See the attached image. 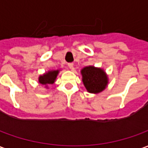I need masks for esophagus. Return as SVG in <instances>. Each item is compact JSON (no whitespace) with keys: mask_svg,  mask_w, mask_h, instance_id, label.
Masks as SVG:
<instances>
[{"mask_svg":"<svg viewBox=\"0 0 148 148\" xmlns=\"http://www.w3.org/2000/svg\"><path fill=\"white\" fill-rule=\"evenodd\" d=\"M68 67L70 68L71 70H73V68H74V64H73V63H68Z\"/></svg>","mask_w":148,"mask_h":148,"instance_id":"34e87169","label":"esophagus"}]
</instances>
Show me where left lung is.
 <instances>
[{
  "instance_id": "left-lung-1",
  "label": "left lung",
  "mask_w": 148,
  "mask_h": 148,
  "mask_svg": "<svg viewBox=\"0 0 148 148\" xmlns=\"http://www.w3.org/2000/svg\"><path fill=\"white\" fill-rule=\"evenodd\" d=\"M81 74L84 86L89 93H99L108 86L109 77L102 68L85 66L81 70Z\"/></svg>"
}]
</instances>
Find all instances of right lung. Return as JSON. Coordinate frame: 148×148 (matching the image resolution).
Masks as SVG:
<instances>
[{"label":"right lung","mask_w":148,"mask_h":148,"mask_svg":"<svg viewBox=\"0 0 148 148\" xmlns=\"http://www.w3.org/2000/svg\"><path fill=\"white\" fill-rule=\"evenodd\" d=\"M59 71H60L59 69L58 70H51V71L45 72L42 75H39V79H38L39 83L40 85L44 86L47 89H48L47 86L51 85L56 81V78H57V76H58Z\"/></svg>","instance_id":"right-lung-1"}]
</instances>
